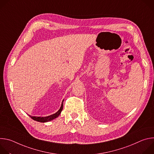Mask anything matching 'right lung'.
Here are the masks:
<instances>
[{
  "instance_id": "add662e5",
  "label": "right lung",
  "mask_w": 154,
  "mask_h": 154,
  "mask_svg": "<svg viewBox=\"0 0 154 154\" xmlns=\"http://www.w3.org/2000/svg\"><path fill=\"white\" fill-rule=\"evenodd\" d=\"M63 101H64V100L62 102L61 107L59 109V110L57 113H55V114H53L52 115H50V116H46V117L32 116H30V115H29V116L32 119H33V120H35L36 121H38V122H48V121H52V120L55 119L56 118H57L60 115V113H61V112L62 111V109H63Z\"/></svg>"
}]
</instances>
